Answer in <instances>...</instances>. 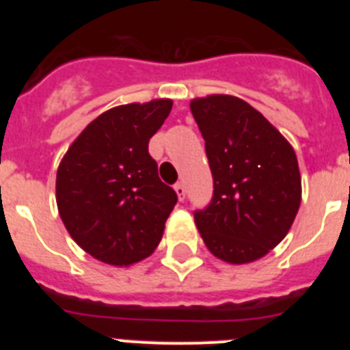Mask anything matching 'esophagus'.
Listing matches in <instances>:
<instances>
[{
	"instance_id": "34e87169",
	"label": "esophagus",
	"mask_w": 350,
	"mask_h": 350,
	"mask_svg": "<svg viewBox=\"0 0 350 350\" xmlns=\"http://www.w3.org/2000/svg\"><path fill=\"white\" fill-rule=\"evenodd\" d=\"M175 193H177V196H178V200H184V196H185V187H184V184H182V182H177V184H175Z\"/></svg>"
}]
</instances>
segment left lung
Segmentation results:
<instances>
[{
    "label": "left lung",
    "mask_w": 350,
    "mask_h": 350,
    "mask_svg": "<svg viewBox=\"0 0 350 350\" xmlns=\"http://www.w3.org/2000/svg\"><path fill=\"white\" fill-rule=\"evenodd\" d=\"M213 177L208 205L194 212L215 258L243 265L282 242L298 213L301 177L289 142L240 98L191 101Z\"/></svg>",
    "instance_id": "obj_1"
}]
</instances>
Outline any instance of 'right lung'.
I'll use <instances>...</instances> for the list:
<instances>
[{
  "instance_id": "add662e5",
  "label": "right lung",
  "mask_w": 350,
  "mask_h": 350,
  "mask_svg": "<svg viewBox=\"0 0 350 350\" xmlns=\"http://www.w3.org/2000/svg\"><path fill=\"white\" fill-rule=\"evenodd\" d=\"M172 105L110 108L80 133L57 168L55 202L68 233L107 265L129 267L152 254L177 203L148 154Z\"/></svg>"
}]
</instances>
